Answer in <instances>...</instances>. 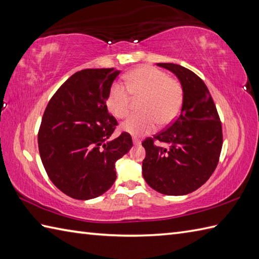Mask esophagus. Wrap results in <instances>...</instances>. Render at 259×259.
<instances>
[{"instance_id":"obj_1","label":"esophagus","mask_w":259,"mask_h":259,"mask_svg":"<svg viewBox=\"0 0 259 259\" xmlns=\"http://www.w3.org/2000/svg\"><path fill=\"white\" fill-rule=\"evenodd\" d=\"M133 141H134V145H136V146H139L141 144V141L138 138H136V137H134Z\"/></svg>"}]
</instances>
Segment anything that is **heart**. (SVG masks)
<instances>
[{
  "mask_svg": "<svg viewBox=\"0 0 259 259\" xmlns=\"http://www.w3.org/2000/svg\"><path fill=\"white\" fill-rule=\"evenodd\" d=\"M125 85L115 83L109 91L107 104L111 113L119 119L125 118L131 109V97L141 99L139 111L126 119L121 129L133 136L150 134L157 122L168 125L178 117L184 103V88L177 79L162 70L141 67L125 75Z\"/></svg>",
  "mask_w": 259,
  "mask_h": 259,
  "instance_id": "b5f03b06",
  "label": "heart"
}]
</instances>
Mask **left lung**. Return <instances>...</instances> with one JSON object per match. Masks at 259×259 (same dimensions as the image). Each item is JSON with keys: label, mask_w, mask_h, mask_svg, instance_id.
Here are the masks:
<instances>
[{"label": "left lung", "mask_w": 259, "mask_h": 259, "mask_svg": "<svg viewBox=\"0 0 259 259\" xmlns=\"http://www.w3.org/2000/svg\"><path fill=\"white\" fill-rule=\"evenodd\" d=\"M171 71L184 88L178 118L166 129L147 138L142 176L152 189L183 196L199 188L216 169L223 147V129L216 106L203 81L192 71L174 63H157ZM157 140L168 148L154 145Z\"/></svg>", "instance_id": "8db88e82"}]
</instances>
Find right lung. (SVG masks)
<instances>
[{
  "label": "right lung",
  "mask_w": 259,
  "mask_h": 259,
  "mask_svg": "<svg viewBox=\"0 0 259 259\" xmlns=\"http://www.w3.org/2000/svg\"><path fill=\"white\" fill-rule=\"evenodd\" d=\"M120 71L85 69L64 82L49 101L37 134L49 178L63 194L92 199L111 188L115 161L133 147L128 133L108 140L118 124L107 99Z\"/></svg>",
  "instance_id": "add662e5"
}]
</instances>
